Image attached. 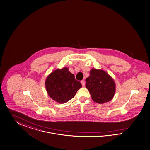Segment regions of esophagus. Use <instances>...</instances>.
Returning a JSON list of instances; mask_svg holds the SVG:
<instances>
[{
  "instance_id": "1",
  "label": "esophagus",
  "mask_w": 150,
  "mask_h": 150,
  "mask_svg": "<svg viewBox=\"0 0 150 150\" xmlns=\"http://www.w3.org/2000/svg\"><path fill=\"white\" fill-rule=\"evenodd\" d=\"M81 83L82 86H85V81L84 80H82L81 81Z\"/></svg>"
}]
</instances>
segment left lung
I'll return each instance as SVG.
<instances>
[{"label":"left lung","instance_id":"1","mask_svg":"<svg viewBox=\"0 0 150 150\" xmlns=\"http://www.w3.org/2000/svg\"><path fill=\"white\" fill-rule=\"evenodd\" d=\"M86 82V87L94 102L102 104L109 102L113 98L115 91V82L105 71L91 69Z\"/></svg>","mask_w":150,"mask_h":150}]
</instances>
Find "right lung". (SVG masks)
<instances>
[{
	"instance_id": "add662e5",
	"label": "right lung",
	"mask_w": 150,
	"mask_h": 150,
	"mask_svg": "<svg viewBox=\"0 0 150 150\" xmlns=\"http://www.w3.org/2000/svg\"><path fill=\"white\" fill-rule=\"evenodd\" d=\"M45 84L48 94L60 103H66L72 99L82 87L80 82L75 79L68 68L55 70L47 77Z\"/></svg>"
}]
</instances>
